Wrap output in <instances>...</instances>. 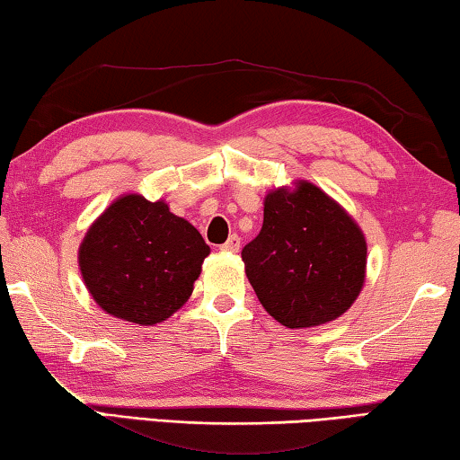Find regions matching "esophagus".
<instances>
[{
	"mask_svg": "<svg viewBox=\"0 0 460 460\" xmlns=\"http://www.w3.org/2000/svg\"><path fill=\"white\" fill-rule=\"evenodd\" d=\"M240 249V238L236 234H232L226 243L222 244V251H228V252H238Z\"/></svg>",
	"mask_w": 460,
	"mask_h": 460,
	"instance_id": "esophagus-1",
	"label": "esophagus"
}]
</instances>
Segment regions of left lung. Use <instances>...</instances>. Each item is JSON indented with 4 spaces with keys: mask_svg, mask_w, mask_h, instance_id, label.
<instances>
[{
    "mask_svg": "<svg viewBox=\"0 0 460 460\" xmlns=\"http://www.w3.org/2000/svg\"><path fill=\"white\" fill-rule=\"evenodd\" d=\"M243 261L267 313L284 327L310 329L339 319L358 300L368 244L333 197L296 181L265 195L263 228Z\"/></svg>",
    "mask_w": 460,
    "mask_h": 460,
    "instance_id": "1",
    "label": "left lung"
}]
</instances>
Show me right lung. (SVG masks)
I'll return each mask as SVG.
<instances>
[{"label": "right lung", "mask_w": 460, "mask_h": 460, "mask_svg": "<svg viewBox=\"0 0 460 460\" xmlns=\"http://www.w3.org/2000/svg\"><path fill=\"white\" fill-rule=\"evenodd\" d=\"M209 246L164 199L125 193L90 224L77 251L84 286L104 313L152 327L193 294Z\"/></svg>", "instance_id": "add662e5"}]
</instances>
